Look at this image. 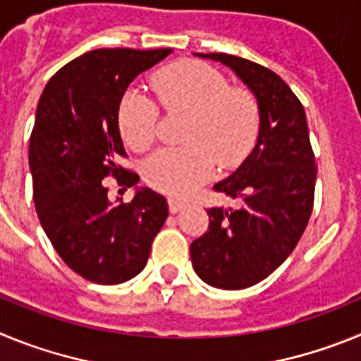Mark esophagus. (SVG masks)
I'll return each instance as SVG.
<instances>
[{
    "mask_svg": "<svg viewBox=\"0 0 361 361\" xmlns=\"http://www.w3.org/2000/svg\"><path fill=\"white\" fill-rule=\"evenodd\" d=\"M168 208H170L171 213H178L180 209L186 208V202H183L180 199H173V197H171V199H168Z\"/></svg>",
    "mask_w": 361,
    "mask_h": 361,
    "instance_id": "obj_1",
    "label": "esophagus"
}]
</instances>
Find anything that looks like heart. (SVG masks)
Listing matches in <instances>:
<instances>
[{
    "mask_svg": "<svg viewBox=\"0 0 361 361\" xmlns=\"http://www.w3.org/2000/svg\"><path fill=\"white\" fill-rule=\"evenodd\" d=\"M153 90L168 111L190 114L184 148H161L145 164V178L155 190L188 195L222 168L240 164L260 130V106L250 90L229 86L220 72L197 61L175 63L153 78ZM159 108L137 90L123 95L119 130L124 142L145 152L155 141Z\"/></svg>",
    "mask_w": 361,
    "mask_h": 361,
    "instance_id": "1",
    "label": "heart"
}]
</instances>
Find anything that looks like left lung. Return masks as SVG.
<instances>
[{
    "label": "left lung",
    "mask_w": 361,
    "mask_h": 361,
    "mask_svg": "<svg viewBox=\"0 0 361 361\" xmlns=\"http://www.w3.org/2000/svg\"><path fill=\"white\" fill-rule=\"evenodd\" d=\"M229 66L257 97L260 130L253 152L213 186L235 200L208 209L209 226L191 242V264L206 283L245 289L293 253L309 222L317 166L302 103L275 72L229 54H195Z\"/></svg>",
    "instance_id": "1"
}]
</instances>
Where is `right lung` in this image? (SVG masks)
Masks as SVG:
<instances>
[{
    "mask_svg": "<svg viewBox=\"0 0 361 361\" xmlns=\"http://www.w3.org/2000/svg\"><path fill=\"white\" fill-rule=\"evenodd\" d=\"M171 49H99L70 61L47 82L36 110L28 164L34 204L63 262L82 279L123 283L145 269L168 202L137 188L130 202H111L106 177L123 190L139 175L117 164L126 157L119 104L130 82Z\"/></svg>",
    "mask_w": 361,
    "mask_h": 361,
    "instance_id": "obj_1",
    "label": "right lung"
}]
</instances>
